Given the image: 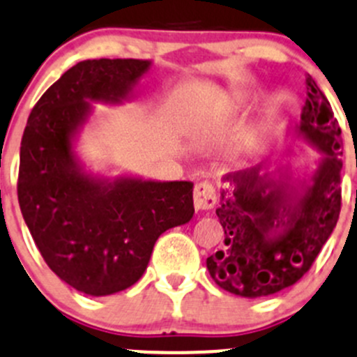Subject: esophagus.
I'll return each instance as SVG.
<instances>
[{"mask_svg":"<svg viewBox=\"0 0 357 357\" xmlns=\"http://www.w3.org/2000/svg\"><path fill=\"white\" fill-rule=\"evenodd\" d=\"M216 204V193L211 183H197L193 188V206L197 211H209Z\"/></svg>","mask_w":357,"mask_h":357,"instance_id":"34e87169","label":"esophagus"}]
</instances>
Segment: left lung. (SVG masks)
<instances>
[{"label":"left lung","instance_id":"left-lung-1","mask_svg":"<svg viewBox=\"0 0 357 357\" xmlns=\"http://www.w3.org/2000/svg\"><path fill=\"white\" fill-rule=\"evenodd\" d=\"M300 122L289 134L321 153L303 179L271 162L221 176L216 214L225 248L207 258L220 288L244 298H259L289 288L303 278L326 244L340 214L342 130L312 76Z\"/></svg>","mask_w":357,"mask_h":357}]
</instances>
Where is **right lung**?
Instances as JSON below:
<instances>
[{
  "instance_id": "add662e5",
  "label": "right lung",
  "mask_w": 357,
  "mask_h": 357,
  "mask_svg": "<svg viewBox=\"0 0 357 357\" xmlns=\"http://www.w3.org/2000/svg\"><path fill=\"white\" fill-rule=\"evenodd\" d=\"M143 59H92L64 73L31 112L20 143L24 221L52 272L76 291L108 296L130 288L157 238L192 220L193 183L86 171L76 141L91 102L120 106L150 73Z\"/></svg>"
}]
</instances>
